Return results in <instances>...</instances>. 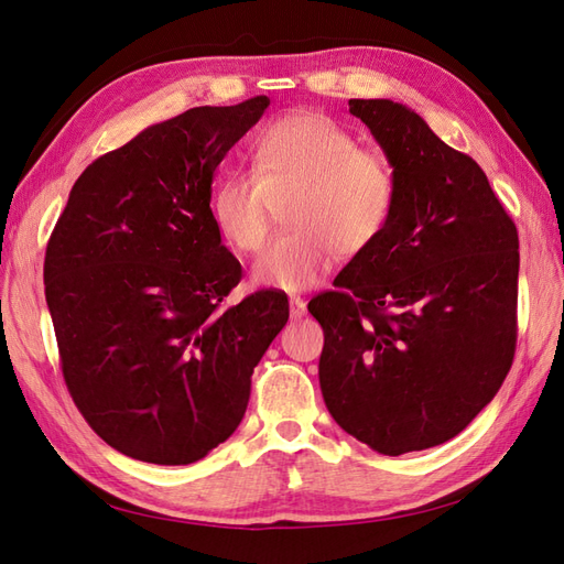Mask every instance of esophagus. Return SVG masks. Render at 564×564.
<instances>
[{"instance_id":"obj_1","label":"esophagus","mask_w":564,"mask_h":564,"mask_svg":"<svg viewBox=\"0 0 564 564\" xmlns=\"http://www.w3.org/2000/svg\"><path fill=\"white\" fill-rule=\"evenodd\" d=\"M289 313H292V319H301L308 308H305V301L301 296L289 299Z\"/></svg>"}]
</instances>
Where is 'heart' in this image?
I'll use <instances>...</instances> for the list:
<instances>
[{
  "instance_id": "1",
  "label": "heart",
  "mask_w": 564,
  "mask_h": 564,
  "mask_svg": "<svg viewBox=\"0 0 564 564\" xmlns=\"http://www.w3.org/2000/svg\"><path fill=\"white\" fill-rule=\"evenodd\" d=\"M284 199L289 228L253 263V280L303 292L327 275L338 253L355 259L379 242L398 199L395 166L332 117L299 110L253 135L251 172L235 169L216 181L214 226L230 249L253 253Z\"/></svg>"
}]
</instances>
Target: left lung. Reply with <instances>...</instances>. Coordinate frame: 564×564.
I'll return each instance as SVG.
<instances>
[{"instance_id": "left-lung-1", "label": "left lung", "mask_w": 564, "mask_h": 564, "mask_svg": "<svg viewBox=\"0 0 564 564\" xmlns=\"http://www.w3.org/2000/svg\"><path fill=\"white\" fill-rule=\"evenodd\" d=\"M350 112L395 166L379 242L311 315L324 329L319 388L334 421L400 456L456 437L497 395L518 340V228L473 158L388 98Z\"/></svg>"}]
</instances>
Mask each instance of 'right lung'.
Here are the masks:
<instances>
[{
	"instance_id": "1",
	"label": "right lung",
	"mask_w": 564,
	"mask_h": 564,
	"mask_svg": "<svg viewBox=\"0 0 564 564\" xmlns=\"http://www.w3.org/2000/svg\"><path fill=\"white\" fill-rule=\"evenodd\" d=\"M268 96L185 110L75 181L44 256L67 390L117 452L187 466L240 425L253 367L289 319L280 292L226 308L242 265L220 245L212 181Z\"/></svg>"
}]
</instances>
